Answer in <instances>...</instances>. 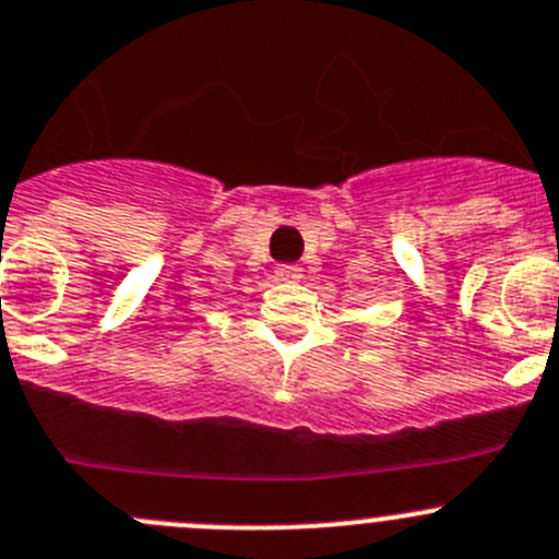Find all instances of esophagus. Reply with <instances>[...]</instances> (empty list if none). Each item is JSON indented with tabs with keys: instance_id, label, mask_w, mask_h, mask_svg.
Wrapping results in <instances>:
<instances>
[{
	"instance_id": "esophagus-1",
	"label": "esophagus",
	"mask_w": 559,
	"mask_h": 559,
	"mask_svg": "<svg viewBox=\"0 0 559 559\" xmlns=\"http://www.w3.org/2000/svg\"><path fill=\"white\" fill-rule=\"evenodd\" d=\"M274 274H276V280H280V283H299V280H301L299 265H280Z\"/></svg>"
}]
</instances>
